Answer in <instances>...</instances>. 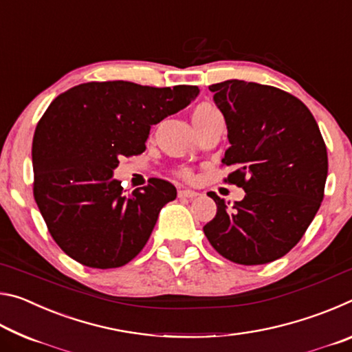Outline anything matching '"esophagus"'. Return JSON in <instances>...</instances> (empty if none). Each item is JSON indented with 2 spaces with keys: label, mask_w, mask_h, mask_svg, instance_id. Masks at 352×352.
Segmentation results:
<instances>
[{
  "label": "esophagus",
  "mask_w": 352,
  "mask_h": 352,
  "mask_svg": "<svg viewBox=\"0 0 352 352\" xmlns=\"http://www.w3.org/2000/svg\"><path fill=\"white\" fill-rule=\"evenodd\" d=\"M199 195V192H195V190H190V189H180L178 190V199H188V200H192Z\"/></svg>",
  "instance_id": "obj_1"
}]
</instances>
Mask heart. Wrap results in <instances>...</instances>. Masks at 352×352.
Here are the masks:
<instances>
[{
    "label": "heart",
    "mask_w": 352,
    "mask_h": 352,
    "mask_svg": "<svg viewBox=\"0 0 352 352\" xmlns=\"http://www.w3.org/2000/svg\"><path fill=\"white\" fill-rule=\"evenodd\" d=\"M216 111H219V110L216 109V107L211 105V104H208V102H204V104H200V105L195 107L194 113H192V119L204 118V116H208V115H211V113H216ZM182 175H183V177H189V172L184 170Z\"/></svg>",
    "instance_id": "1"
}]
</instances>
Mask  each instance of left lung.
Here are the masks:
<instances>
[{"instance_id":"obj_1","label":"left lung","mask_w":352,"mask_h":352,"mask_svg":"<svg viewBox=\"0 0 352 352\" xmlns=\"http://www.w3.org/2000/svg\"><path fill=\"white\" fill-rule=\"evenodd\" d=\"M228 129L222 160L231 166L226 183L245 190L230 208L217 205L205 236L225 259L242 265L267 264L294 248L324 197L327 152L318 124L294 94L254 82L210 85Z\"/></svg>"}]
</instances>
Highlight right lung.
I'll use <instances>...</instances> for the list:
<instances>
[{"label":"right lung","mask_w":352,"mask_h":352,"mask_svg":"<svg viewBox=\"0 0 352 352\" xmlns=\"http://www.w3.org/2000/svg\"><path fill=\"white\" fill-rule=\"evenodd\" d=\"M197 94L194 85L113 80L80 83L52 100L34 133V199L69 258L91 269H115L144 248L177 189L151 178L126 195L113 169L121 157L144 152L151 126Z\"/></svg>","instance_id":"add662e5"}]
</instances>
